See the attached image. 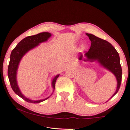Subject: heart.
I'll use <instances>...</instances> for the list:
<instances>
[{
	"instance_id": "heart-1",
	"label": "heart",
	"mask_w": 130,
	"mask_h": 130,
	"mask_svg": "<svg viewBox=\"0 0 130 130\" xmlns=\"http://www.w3.org/2000/svg\"><path fill=\"white\" fill-rule=\"evenodd\" d=\"M85 47H86L85 45H84V44L82 45V49H85Z\"/></svg>"
}]
</instances>
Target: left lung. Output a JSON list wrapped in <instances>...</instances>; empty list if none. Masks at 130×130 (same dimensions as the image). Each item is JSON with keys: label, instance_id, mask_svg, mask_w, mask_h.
<instances>
[{"label": "left lung", "instance_id": "left-lung-1", "mask_svg": "<svg viewBox=\"0 0 130 130\" xmlns=\"http://www.w3.org/2000/svg\"><path fill=\"white\" fill-rule=\"evenodd\" d=\"M91 42V47L85 55L88 60L97 61L101 66L111 71L116 76L117 87L112 98L119 90L122 78V69L120 56L114 46L108 42L96 37L94 35L86 34Z\"/></svg>", "mask_w": 130, "mask_h": 130}]
</instances>
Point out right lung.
I'll use <instances>...</instances> for the list:
<instances>
[{
    "instance_id": "1",
    "label": "right lung",
    "mask_w": 130,
    "mask_h": 130,
    "mask_svg": "<svg viewBox=\"0 0 130 130\" xmlns=\"http://www.w3.org/2000/svg\"><path fill=\"white\" fill-rule=\"evenodd\" d=\"M51 36V34L49 32H42L35 35L28 36L22 40L11 52L10 62L8 70L9 80L11 87L16 94H17L18 96H19L25 101L30 102V103H39V102L47 100L49 96L43 100H37V101H33V100H30L25 97L20 91L17 84V81H16V75H17L18 66H19L21 59L26 53L28 52L30 49L37 46L38 45H39V43L46 41ZM59 74L57 75L52 79V85L54 88V91L55 89V87L56 81L57 78L59 77Z\"/></svg>"
}]
</instances>
